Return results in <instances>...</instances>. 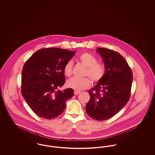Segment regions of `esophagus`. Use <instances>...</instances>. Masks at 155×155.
I'll list each match as a JSON object with an SVG mask.
<instances>
[{"mask_svg": "<svg viewBox=\"0 0 155 155\" xmlns=\"http://www.w3.org/2000/svg\"><path fill=\"white\" fill-rule=\"evenodd\" d=\"M80 93V91H74V94L75 95H78Z\"/></svg>", "mask_w": 155, "mask_h": 155, "instance_id": "1", "label": "esophagus"}]
</instances>
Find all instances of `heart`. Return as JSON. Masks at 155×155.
I'll list each match as a JSON object with an SVG mask.
<instances>
[{
	"mask_svg": "<svg viewBox=\"0 0 155 155\" xmlns=\"http://www.w3.org/2000/svg\"><path fill=\"white\" fill-rule=\"evenodd\" d=\"M81 63L87 67L85 70V75L89 76L92 81L97 83L101 81L106 74V68L103 63H97V60L91 54L85 52L82 53L79 57ZM64 74L70 77L73 73V62L70 60L67 61L63 67ZM88 77L84 78H73L67 81V85L70 88L76 91H81L89 88L92 83V81Z\"/></svg>",
	"mask_w": 155,
	"mask_h": 155,
	"instance_id": "1",
	"label": "heart"
}]
</instances>
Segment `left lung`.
I'll use <instances>...</instances> for the list:
<instances>
[{"label":"left lung","mask_w":155,"mask_h":155,"mask_svg":"<svg viewBox=\"0 0 155 155\" xmlns=\"http://www.w3.org/2000/svg\"><path fill=\"white\" fill-rule=\"evenodd\" d=\"M106 68L103 79L89 90L90 100L85 110L89 116L98 121L111 118L128 102L133 82L131 69L118 52L99 48Z\"/></svg>","instance_id":"1"}]
</instances>
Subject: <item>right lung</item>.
<instances>
[{"mask_svg": "<svg viewBox=\"0 0 155 155\" xmlns=\"http://www.w3.org/2000/svg\"><path fill=\"white\" fill-rule=\"evenodd\" d=\"M75 54L58 48H43L34 53L24 64L21 93L31 110L46 119L58 117L66 101L74 95L73 89L58 90L66 81L63 67Z\"/></svg>", "mask_w": 155, "mask_h": 155, "instance_id": "obj_1", "label": "right lung"}]
</instances>
